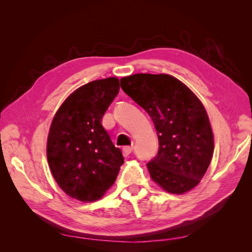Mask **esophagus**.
I'll use <instances>...</instances> for the list:
<instances>
[{
    "label": "esophagus",
    "instance_id": "obj_1",
    "mask_svg": "<svg viewBox=\"0 0 252 252\" xmlns=\"http://www.w3.org/2000/svg\"><path fill=\"white\" fill-rule=\"evenodd\" d=\"M132 152V147H125L122 149V153L125 157H127Z\"/></svg>",
    "mask_w": 252,
    "mask_h": 252
}]
</instances>
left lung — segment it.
Wrapping results in <instances>:
<instances>
[{"instance_id":"obj_1","label":"left lung","mask_w":252,"mask_h":252,"mask_svg":"<svg viewBox=\"0 0 252 252\" xmlns=\"http://www.w3.org/2000/svg\"><path fill=\"white\" fill-rule=\"evenodd\" d=\"M121 88L155 123L159 151L147 164L152 180L169 193L192 190L207 172L215 149L202 102L180 80L164 73L125 76Z\"/></svg>"}]
</instances>
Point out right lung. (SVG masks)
<instances>
[{"instance_id":"add662e5","label":"right lung","mask_w":252,"mask_h":252,"mask_svg":"<svg viewBox=\"0 0 252 252\" xmlns=\"http://www.w3.org/2000/svg\"><path fill=\"white\" fill-rule=\"evenodd\" d=\"M120 90L118 78L95 80L66 97L51 123L46 157L59 187L75 200L94 202L105 194L123 164L102 118Z\"/></svg>"}]
</instances>
